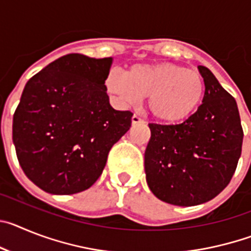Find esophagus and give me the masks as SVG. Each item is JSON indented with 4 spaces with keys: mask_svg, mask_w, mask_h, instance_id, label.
Masks as SVG:
<instances>
[{
    "mask_svg": "<svg viewBox=\"0 0 251 251\" xmlns=\"http://www.w3.org/2000/svg\"><path fill=\"white\" fill-rule=\"evenodd\" d=\"M143 123H146V122L143 121V119L139 118L138 115H133L132 117V126H137V124H143Z\"/></svg>",
    "mask_w": 251,
    "mask_h": 251,
    "instance_id": "esophagus-1",
    "label": "esophagus"
}]
</instances>
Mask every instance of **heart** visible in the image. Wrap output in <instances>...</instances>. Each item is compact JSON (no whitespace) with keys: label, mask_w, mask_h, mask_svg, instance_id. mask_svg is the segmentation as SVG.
Masks as SVG:
<instances>
[{"label":"heart","mask_w":251,"mask_h":251,"mask_svg":"<svg viewBox=\"0 0 251 251\" xmlns=\"http://www.w3.org/2000/svg\"><path fill=\"white\" fill-rule=\"evenodd\" d=\"M105 88L124 104L147 98V109L162 124H179L191 118L205 98V81L199 73L172 63L137 64L126 74L108 73Z\"/></svg>","instance_id":"b5f03b06"}]
</instances>
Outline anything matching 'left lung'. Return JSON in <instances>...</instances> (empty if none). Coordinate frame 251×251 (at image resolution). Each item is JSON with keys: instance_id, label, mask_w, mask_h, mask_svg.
<instances>
[{"instance_id": "8db88e82", "label": "left lung", "mask_w": 251, "mask_h": 251, "mask_svg": "<svg viewBox=\"0 0 251 251\" xmlns=\"http://www.w3.org/2000/svg\"><path fill=\"white\" fill-rule=\"evenodd\" d=\"M205 98L181 124H150L145 171L153 195L176 206L212 200L229 185L243 146L238 104L207 68L197 66Z\"/></svg>"}]
</instances>
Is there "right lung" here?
Listing matches in <instances>:
<instances>
[{
  "label": "right lung",
  "mask_w": 251,
  "mask_h": 251,
  "mask_svg": "<svg viewBox=\"0 0 251 251\" xmlns=\"http://www.w3.org/2000/svg\"><path fill=\"white\" fill-rule=\"evenodd\" d=\"M113 57L69 54L31 77L13 114L20 166L52 195L88 190L99 178L114 143L128 132L132 113L115 110L105 77Z\"/></svg>",
  "instance_id": "add662e5"
}]
</instances>
